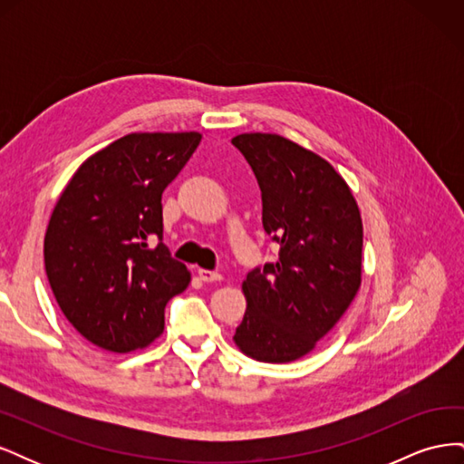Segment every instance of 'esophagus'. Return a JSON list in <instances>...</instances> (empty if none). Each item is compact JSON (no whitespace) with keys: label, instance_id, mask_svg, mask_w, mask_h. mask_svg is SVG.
I'll list each match as a JSON object with an SVG mask.
<instances>
[{"label":"esophagus","instance_id":"esophagus-1","mask_svg":"<svg viewBox=\"0 0 464 464\" xmlns=\"http://www.w3.org/2000/svg\"><path fill=\"white\" fill-rule=\"evenodd\" d=\"M199 278L203 280V283H220L222 280V275L217 273V271H207V269H199L198 271Z\"/></svg>","mask_w":464,"mask_h":464}]
</instances>
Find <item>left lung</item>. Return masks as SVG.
Instances as JSON below:
<instances>
[{
    "mask_svg": "<svg viewBox=\"0 0 464 464\" xmlns=\"http://www.w3.org/2000/svg\"><path fill=\"white\" fill-rule=\"evenodd\" d=\"M261 188L263 228L275 263L244 280L247 300L234 343L249 358L294 362L312 353L353 304L362 283V217L344 178L286 137L232 139Z\"/></svg>",
    "mask_w": 464,
    "mask_h": 464,
    "instance_id": "obj_1",
    "label": "left lung"
}]
</instances>
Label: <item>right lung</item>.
I'll return each instance as SVG.
<instances>
[{
    "mask_svg": "<svg viewBox=\"0 0 464 464\" xmlns=\"http://www.w3.org/2000/svg\"><path fill=\"white\" fill-rule=\"evenodd\" d=\"M201 133H130L82 162L55 203L44 265L67 321L98 348L133 353L164 331L189 271L162 244V191ZM157 235L161 242L150 248Z\"/></svg>",
    "mask_w": 464,
    "mask_h": 464,
    "instance_id": "1",
    "label": "right lung"
}]
</instances>
